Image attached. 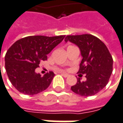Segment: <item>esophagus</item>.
<instances>
[{"instance_id":"esophagus-1","label":"esophagus","mask_w":123,"mask_h":123,"mask_svg":"<svg viewBox=\"0 0 123 123\" xmlns=\"http://www.w3.org/2000/svg\"><path fill=\"white\" fill-rule=\"evenodd\" d=\"M61 74H62V75L64 77H68L69 76L68 74H66V73H61Z\"/></svg>"}]
</instances>
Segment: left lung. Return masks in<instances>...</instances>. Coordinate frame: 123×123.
<instances>
[{
	"mask_svg": "<svg viewBox=\"0 0 123 123\" xmlns=\"http://www.w3.org/2000/svg\"><path fill=\"white\" fill-rule=\"evenodd\" d=\"M64 41L79 48L82 60L78 73L85 74L86 78L85 81L77 79L71 91L81 96L96 94L105 87L113 71V60L107 47L96 37L88 34L68 35Z\"/></svg>",
	"mask_w": 123,
	"mask_h": 123,
	"instance_id": "8db88e82",
	"label": "left lung"
}]
</instances>
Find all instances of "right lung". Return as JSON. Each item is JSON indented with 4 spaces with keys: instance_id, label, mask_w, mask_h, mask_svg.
I'll use <instances>...</instances> for the list:
<instances>
[{
    "instance_id": "right-lung-1",
    "label": "right lung",
    "mask_w": 123,
    "mask_h": 123,
    "mask_svg": "<svg viewBox=\"0 0 123 123\" xmlns=\"http://www.w3.org/2000/svg\"><path fill=\"white\" fill-rule=\"evenodd\" d=\"M64 35L56 37L29 36L15 42L7 51L5 66L10 81L20 93L35 95L47 89L54 74L47 73L43 76L35 72L47 55L62 42Z\"/></svg>"
}]
</instances>
